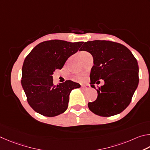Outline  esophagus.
Returning a JSON list of instances; mask_svg holds the SVG:
<instances>
[{
	"instance_id": "34e87169",
	"label": "esophagus",
	"mask_w": 150,
	"mask_h": 150,
	"mask_svg": "<svg viewBox=\"0 0 150 150\" xmlns=\"http://www.w3.org/2000/svg\"><path fill=\"white\" fill-rule=\"evenodd\" d=\"M81 86H82V89H89V88H90V86H89V85H82Z\"/></svg>"
}]
</instances>
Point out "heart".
<instances>
[{
	"instance_id": "b5f03b06",
	"label": "heart",
	"mask_w": 150,
	"mask_h": 150,
	"mask_svg": "<svg viewBox=\"0 0 150 150\" xmlns=\"http://www.w3.org/2000/svg\"><path fill=\"white\" fill-rule=\"evenodd\" d=\"M86 53H88V52H85V51H82V52H81L80 53V55L83 54H86ZM78 79L80 81H83V80H84V78H83V76H79V77L78 78Z\"/></svg>"
}]
</instances>
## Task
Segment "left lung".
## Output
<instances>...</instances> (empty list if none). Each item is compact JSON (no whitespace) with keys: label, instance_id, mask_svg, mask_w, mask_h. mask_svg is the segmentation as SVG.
Instances as JSON below:
<instances>
[{"label":"left lung","instance_id":"left-lung-1","mask_svg":"<svg viewBox=\"0 0 150 150\" xmlns=\"http://www.w3.org/2000/svg\"><path fill=\"white\" fill-rule=\"evenodd\" d=\"M92 55L91 87L103 80L98 98L88 103L91 111L101 117L119 114L130 104L139 82L138 62L132 52L122 44L109 41L85 42L80 49Z\"/></svg>","mask_w":150,"mask_h":150}]
</instances>
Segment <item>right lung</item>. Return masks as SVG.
<instances>
[{
  "label": "right lung",
  "mask_w": 150,
  "mask_h": 150,
  "mask_svg": "<svg viewBox=\"0 0 150 150\" xmlns=\"http://www.w3.org/2000/svg\"><path fill=\"white\" fill-rule=\"evenodd\" d=\"M83 43L62 40L44 41L34 47L25 58L21 83L29 105L35 112L51 117L67 109L70 92L81 86L71 80L55 86L52 74L56 69H61Z\"/></svg>",
  "instance_id": "add662e5"
}]
</instances>
